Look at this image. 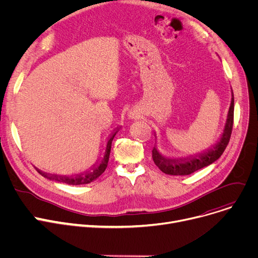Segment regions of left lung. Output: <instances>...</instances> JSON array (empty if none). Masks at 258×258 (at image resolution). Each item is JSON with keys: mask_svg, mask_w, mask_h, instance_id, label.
I'll return each mask as SVG.
<instances>
[{"mask_svg": "<svg viewBox=\"0 0 258 258\" xmlns=\"http://www.w3.org/2000/svg\"><path fill=\"white\" fill-rule=\"evenodd\" d=\"M233 116H234V98L232 97L230 108L227 116V122L224 129V133L221 138V141L216 145V147L208 151L206 153L197 155L195 157H187L182 159H168L162 157L157 151L156 147L152 150V157L154 163L158 166L159 170L164 174L173 176H185L189 175L196 171L205 168V166L215 162L221 157L226 147L228 146L230 141V136L232 133L233 127Z\"/></svg>", "mask_w": 258, "mask_h": 258, "instance_id": "8db88e82", "label": "left lung"}]
</instances>
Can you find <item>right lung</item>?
<instances>
[{"label": "right lung", "instance_id": "1", "mask_svg": "<svg viewBox=\"0 0 258 258\" xmlns=\"http://www.w3.org/2000/svg\"><path fill=\"white\" fill-rule=\"evenodd\" d=\"M116 134V132H114L112 134V136L110 138V140L107 143V147H106V152L104 155V158L102 159L100 165L98 168H96L95 171H93L92 173H88L85 175H78V176H75V177H66V176H56V175H50V174H45L39 170L36 169V171L43 177L48 178L50 180H55L58 181V182H63L70 185H79V184H87L90 183L92 181H94L95 179H97L101 174L104 173V171L107 168V164H108V160H109V154H110V149H111V143L112 140L114 138V135Z\"/></svg>", "mask_w": 258, "mask_h": 258}]
</instances>
